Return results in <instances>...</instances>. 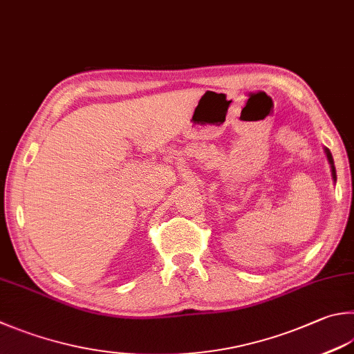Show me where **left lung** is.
Instances as JSON below:
<instances>
[{
	"label": "left lung",
	"instance_id": "obj_1",
	"mask_svg": "<svg viewBox=\"0 0 354 354\" xmlns=\"http://www.w3.org/2000/svg\"><path fill=\"white\" fill-rule=\"evenodd\" d=\"M324 151H325L326 160H328V163H330V168H331V176H333V180H335V182H336V168H335V162H333V156H331L330 149L324 148Z\"/></svg>",
	"mask_w": 354,
	"mask_h": 354
}]
</instances>
